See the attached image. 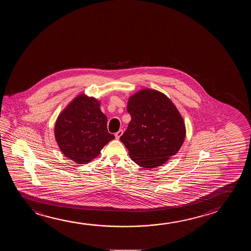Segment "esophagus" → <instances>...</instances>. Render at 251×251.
<instances>
[{
  "instance_id": "1",
  "label": "esophagus",
  "mask_w": 251,
  "mask_h": 251,
  "mask_svg": "<svg viewBox=\"0 0 251 251\" xmlns=\"http://www.w3.org/2000/svg\"><path fill=\"white\" fill-rule=\"evenodd\" d=\"M123 134H124V131H123V129H120V130L116 132V134H115V136H116V139H119Z\"/></svg>"
}]
</instances>
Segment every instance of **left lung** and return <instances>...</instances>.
I'll list each match as a JSON object with an SVG mask.
<instances>
[{"mask_svg": "<svg viewBox=\"0 0 251 251\" xmlns=\"http://www.w3.org/2000/svg\"><path fill=\"white\" fill-rule=\"evenodd\" d=\"M127 110L131 121L120 140L135 163L160 167L178 153L185 140V124L167 96L142 90L128 99Z\"/></svg>", "mask_w": 251, "mask_h": 251, "instance_id": "obj_1", "label": "left lung"}]
</instances>
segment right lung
<instances>
[{"mask_svg": "<svg viewBox=\"0 0 251 251\" xmlns=\"http://www.w3.org/2000/svg\"><path fill=\"white\" fill-rule=\"evenodd\" d=\"M99 105L95 98L78 96L58 116L55 124V138L59 149L76 163L93 160L115 138L108 132V120Z\"/></svg>", "mask_w": 251, "mask_h": 251, "instance_id": "obj_1", "label": "right lung"}]
</instances>
